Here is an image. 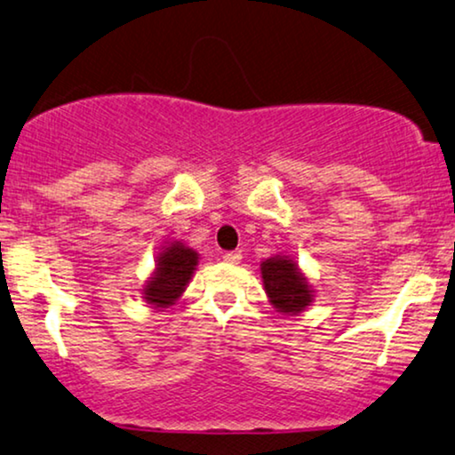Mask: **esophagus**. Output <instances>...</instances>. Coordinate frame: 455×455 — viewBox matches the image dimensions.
Masks as SVG:
<instances>
[{"instance_id": "34e87169", "label": "esophagus", "mask_w": 455, "mask_h": 455, "mask_svg": "<svg viewBox=\"0 0 455 455\" xmlns=\"http://www.w3.org/2000/svg\"><path fill=\"white\" fill-rule=\"evenodd\" d=\"M241 251H227V254H224V262H231V264H237V262H241Z\"/></svg>"}]
</instances>
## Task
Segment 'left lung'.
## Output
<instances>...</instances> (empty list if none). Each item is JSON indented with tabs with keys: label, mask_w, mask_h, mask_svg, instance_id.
Here are the masks:
<instances>
[{
	"label": "left lung",
	"mask_w": 455,
	"mask_h": 455,
	"mask_svg": "<svg viewBox=\"0 0 455 455\" xmlns=\"http://www.w3.org/2000/svg\"><path fill=\"white\" fill-rule=\"evenodd\" d=\"M264 290L281 313H302L313 302V291L294 260L283 256L268 258L260 264Z\"/></svg>",
	"instance_id": "1"
}]
</instances>
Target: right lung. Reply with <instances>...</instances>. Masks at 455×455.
Masks as SVG:
<instances>
[{
  "label": "right lung",
  "instance_id": "1",
  "mask_svg": "<svg viewBox=\"0 0 455 455\" xmlns=\"http://www.w3.org/2000/svg\"><path fill=\"white\" fill-rule=\"evenodd\" d=\"M195 267H197V251H193L191 247L178 243V241L165 247L157 260L155 275L142 290L145 300L155 307L174 304L176 298L185 291Z\"/></svg>",
  "mask_w": 455,
  "mask_h": 455
}]
</instances>
